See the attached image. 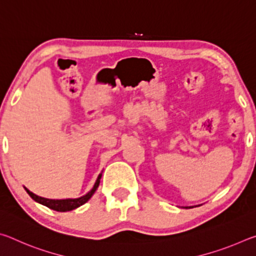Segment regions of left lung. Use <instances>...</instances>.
Segmentation results:
<instances>
[{"label": "left lung", "mask_w": 256, "mask_h": 256, "mask_svg": "<svg viewBox=\"0 0 256 256\" xmlns=\"http://www.w3.org/2000/svg\"><path fill=\"white\" fill-rule=\"evenodd\" d=\"M186 208H193V206H186Z\"/></svg>", "instance_id": "8db88e82"}]
</instances>
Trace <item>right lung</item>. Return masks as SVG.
<instances>
[{"label":"right lung","instance_id":"right-lung-1","mask_svg":"<svg viewBox=\"0 0 256 256\" xmlns=\"http://www.w3.org/2000/svg\"><path fill=\"white\" fill-rule=\"evenodd\" d=\"M100 178H102V172L98 175L96 182H94V185L92 186V188L90 190L89 192L86 194V196L78 198H63V200H53V198H45L38 196H36V194H34L32 192H30L27 188H24V190H27V193L29 194L30 198H32L34 201L40 203V204L50 208V209H52V210H55L58 212H66V211L74 210V209H76V208H79L80 206L84 204L86 202H88L89 198L94 196V193L96 192V190L98 188L99 183H100Z\"/></svg>","mask_w":256,"mask_h":256}]
</instances>
